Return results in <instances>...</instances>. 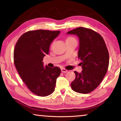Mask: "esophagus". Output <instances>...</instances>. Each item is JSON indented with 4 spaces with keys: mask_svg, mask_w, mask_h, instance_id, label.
<instances>
[{
    "mask_svg": "<svg viewBox=\"0 0 121 121\" xmlns=\"http://www.w3.org/2000/svg\"><path fill=\"white\" fill-rule=\"evenodd\" d=\"M61 71H62V73H67V71H68V70H67V69H65V68H62V69H61Z\"/></svg>",
    "mask_w": 121,
    "mask_h": 121,
    "instance_id": "obj_1",
    "label": "esophagus"
}]
</instances>
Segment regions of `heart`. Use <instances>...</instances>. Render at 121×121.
Returning <instances> with one entry per match:
<instances>
[{
  "label": "heart",
  "instance_id": "obj_1",
  "mask_svg": "<svg viewBox=\"0 0 121 121\" xmlns=\"http://www.w3.org/2000/svg\"><path fill=\"white\" fill-rule=\"evenodd\" d=\"M69 38H72V37H68L67 39H69Z\"/></svg>",
  "mask_w": 121,
  "mask_h": 121
}]
</instances>
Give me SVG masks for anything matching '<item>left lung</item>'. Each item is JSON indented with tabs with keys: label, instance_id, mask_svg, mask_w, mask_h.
Listing matches in <instances>:
<instances>
[{
	"label": "left lung",
	"instance_id": "left-lung-1",
	"mask_svg": "<svg viewBox=\"0 0 121 121\" xmlns=\"http://www.w3.org/2000/svg\"><path fill=\"white\" fill-rule=\"evenodd\" d=\"M79 39L78 58L81 60V73L74 71L76 77L71 83L73 91L83 94L91 92L106 75L109 66V53L104 38L89 28L78 27L69 31Z\"/></svg>",
	"mask_w": 121,
	"mask_h": 121
}]
</instances>
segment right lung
I'll use <instances>...</instances> for the list:
<instances>
[{
  "instance_id": "1",
  "label": "right lung",
  "mask_w": 121,
  "mask_h": 121,
  "mask_svg": "<svg viewBox=\"0 0 121 121\" xmlns=\"http://www.w3.org/2000/svg\"><path fill=\"white\" fill-rule=\"evenodd\" d=\"M60 31L31 30L20 37L14 50V62L26 86L39 97L54 92L57 78L61 73L58 67H44V57L48 54L50 45Z\"/></svg>"
}]
</instances>
